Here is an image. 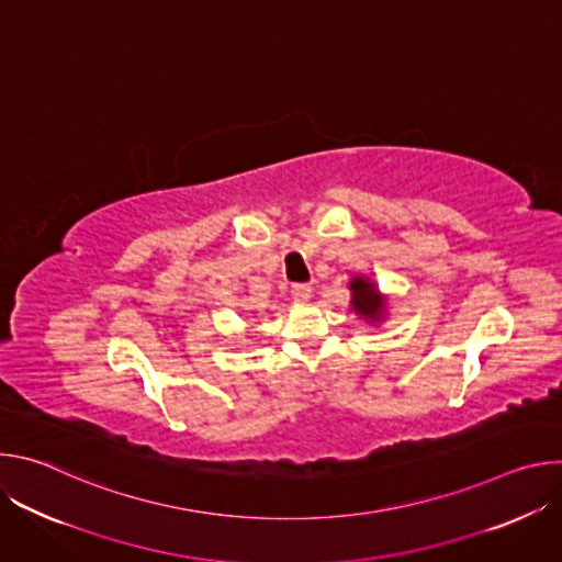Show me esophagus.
<instances>
[{"mask_svg": "<svg viewBox=\"0 0 562 562\" xmlns=\"http://www.w3.org/2000/svg\"><path fill=\"white\" fill-rule=\"evenodd\" d=\"M291 295L295 302H308L311 300V286L308 284H293L291 286Z\"/></svg>", "mask_w": 562, "mask_h": 562, "instance_id": "esophagus-1", "label": "esophagus"}]
</instances>
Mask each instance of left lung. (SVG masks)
Returning <instances> with one entry per match:
<instances>
[{"instance_id": "obj_1", "label": "left lung", "mask_w": 562, "mask_h": 562, "mask_svg": "<svg viewBox=\"0 0 562 562\" xmlns=\"http://www.w3.org/2000/svg\"><path fill=\"white\" fill-rule=\"evenodd\" d=\"M351 289V306L358 315H362L364 319H371V323H380L386 311V300L384 295L375 289V284L364 278V276H356L349 282Z\"/></svg>"}]
</instances>
